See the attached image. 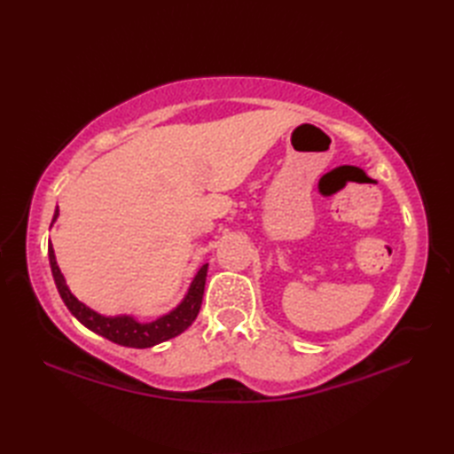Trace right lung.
Segmentation results:
<instances>
[{"instance_id": "1", "label": "right lung", "mask_w": 454, "mask_h": 454, "mask_svg": "<svg viewBox=\"0 0 454 454\" xmlns=\"http://www.w3.org/2000/svg\"><path fill=\"white\" fill-rule=\"evenodd\" d=\"M56 218H58V208L54 210L52 222ZM48 259H51V269H52V277H54L58 293H60L62 301L67 306V310L72 312V316L78 317V322H82L93 333L103 335L105 340H109L113 343L134 347V349H146V347H153L161 341H168L171 337L185 332L187 327L195 322L202 304V294H205V283H207V271H208V263H205L199 269L185 298H183L177 308H173L171 312L160 316L158 320L153 322H138L134 316H103L99 312L91 310L90 306L80 302L66 285V278L60 273V267L56 263L52 244H48Z\"/></svg>"}]
</instances>
